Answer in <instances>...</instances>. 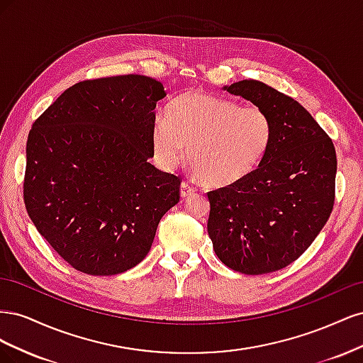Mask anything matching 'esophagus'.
I'll return each instance as SVG.
<instances>
[{"instance_id":"34e87169","label":"esophagus","mask_w":363,"mask_h":363,"mask_svg":"<svg viewBox=\"0 0 363 363\" xmlns=\"http://www.w3.org/2000/svg\"><path fill=\"white\" fill-rule=\"evenodd\" d=\"M195 191H196V189L194 188V186H192L191 183H188V182H183V183L180 184V195L183 196V199H188V196L194 195Z\"/></svg>"}]
</instances>
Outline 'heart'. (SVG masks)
Wrapping results in <instances>:
<instances>
[{
    "instance_id": "b5f03b06",
    "label": "heart",
    "mask_w": 363,
    "mask_h": 363,
    "mask_svg": "<svg viewBox=\"0 0 363 363\" xmlns=\"http://www.w3.org/2000/svg\"><path fill=\"white\" fill-rule=\"evenodd\" d=\"M272 121L265 108L203 92H184L152 127L151 145L163 167L183 156L196 179L215 188L245 180L271 147Z\"/></svg>"
}]
</instances>
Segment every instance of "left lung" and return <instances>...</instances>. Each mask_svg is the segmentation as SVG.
<instances>
[{
  "instance_id": "8db88e82",
  "label": "left lung",
  "mask_w": 363,
  "mask_h": 363,
  "mask_svg": "<svg viewBox=\"0 0 363 363\" xmlns=\"http://www.w3.org/2000/svg\"><path fill=\"white\" fill-rule=\"evenodd\" d=\"M223 89L265 108L274 131L255 172L207 192V232L228 268L248 276L279 271L311 247L332 213L333 142L298 101L265 83L242 80Z\"/></svg>"
}]
</instances>
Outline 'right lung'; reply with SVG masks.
Wrapping results in <instances>:
<instances>
[{
    "mask_svg": "<svg viewBox=\"0 0 363 363\" xmlns=\"http://www.w3.org/2000/svg\"><path fill=\"white\" fill-rule=\"evenodd\" d=\"M160 82L118 75L80 82L33 124L24 203L38 232L75 269L115 276L145 259L180 177L155 168Z\"/></svg>",
    "mask_w": 363,
    "mask_h": 363,
    "instance_id": "add662e5",
    "label": "right lung"
}]
</instances>
